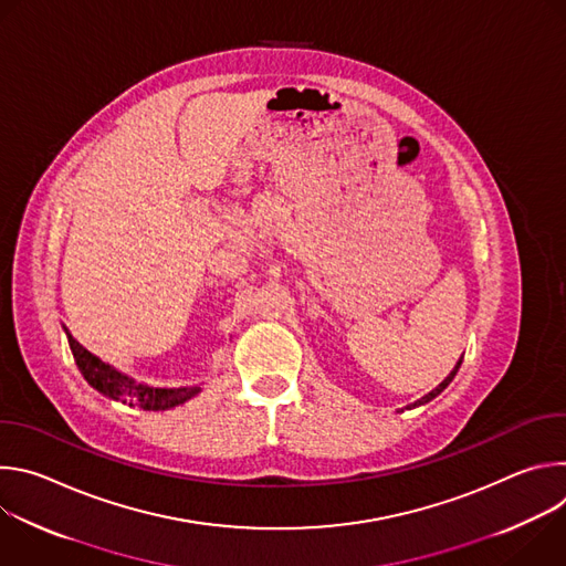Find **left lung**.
Listing matches in <instances>:
<instances>
[{"mask_svg":"<svg viewBox=\"0 0 566 566\" xmlns=\"http://www.w3.org/2000/svg\"><path fill=\"white\" fill-rule=\"evenodd\" d=\"M459 367H461V358H459V363H457V365H454V369H452V371H450V374H448V376H446V380H443V382H441V385H439V387H434V389H432V391H430V394H426V396H423V398H419V400H415V402H412V406H408V410H412V408H419V406H426V402H430V400H432V398H437V396H439V394H441V391H443V389H446V387H448V385H450V382H452V378H454V376H457V371H459Z\"/></svg>","mask_w":566,"mask_h":566,"instance_id":"8db88e82","label":"left lung"}]
</instances>
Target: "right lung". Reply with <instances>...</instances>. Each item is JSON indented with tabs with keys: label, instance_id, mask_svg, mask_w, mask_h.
<instances>
[{
	"label": "right lung",
	"instance_id": "1",
	"mask_svg": "<svg viewBox=\"0 0 566 566\" xmlns=\"http://www.w3.org/2000/svg\"><path fill=\"white\" fill-rule=\"evenodd\" d=\"M66 338H69V347L73 352V358H75V365H77L80 374H83L85 380L94 389L105 394L107 398L129 402V406H138L143 410L158 412V410H172L177 406H184L186 400H190L192 396H197L201 391L199 385H192V387H151V385L136 382L134 378L120 374L118 369H114L112 365L103 363L98 356L87 352L69 332H66Z\"/></svg>",
	"mask_w": 566,
	"mask_h": 566
}]
</instances>
